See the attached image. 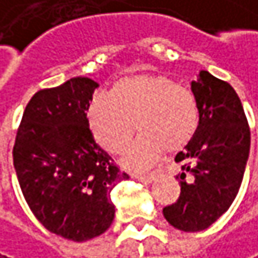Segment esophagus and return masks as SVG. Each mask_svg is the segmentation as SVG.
<instances>
[{"instance_id": "34e87169", "label": "esophagus", "mask_w": 258, "mask_h": 258, "mask_svg": "<svg viewBox=\"0 0 258 258\" xmlns=\"http://www.w3.org/2000/svg\"><path fill=\"white\" fill-rule=\"evenodd\" d=\"M134 178H136V180H139V181H142V183H152L153 180H155V174H146V176L136 174Z\"/></svg>"}]
</instances>
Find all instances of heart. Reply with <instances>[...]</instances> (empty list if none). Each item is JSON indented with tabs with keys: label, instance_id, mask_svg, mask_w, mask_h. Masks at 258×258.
Segmentation results:
<instances>
[{
	"label": "heart",
	"instance_id": "1",
	"mask_svg": "<svg viewBox=\"0 0 258 258\" xmlns=\"http://www.w3.org/2000/svg\"><path fill=\"white\" fill-rule=\"evenodd\" d=\"M87 119L97 143L121 153L136 122L142 134L133 142L122 165L136 173L153 167L165 149L177 151L195 136L199 122L195 96L162 75H133L115 82L107 94H94Z\"/></svg>",
	"mask_w": 258,
	"mask_h": 258
}]
</instances>
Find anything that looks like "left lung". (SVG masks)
<instances>
[{
	"label": "left lung",
	"instance_id": "1",
	"mask_svg": "<svg viewBox=\"0 0 258 258\" xmlns=\"http://www.w3.org/2000/svg\"><path fill=\"white\" fill-rule=\"evenodd\" d=\"M199 112L198 128L174 161L181 192L162 210L183 232L210 227L229 210L241 187L249 156V127L242 103L227 82L201 71L190 82Z\"/></svg>",
	"mask_w": 258,
	"mask_h": 258
}]
</instances>
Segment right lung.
<instances>
[{"label":"right lung","mask_w":258,"mask_h":258,"mask_svg":"<svg viewBox=\"0 0 258 258\" xmlns=\"http://www.w3.org/2000/svg\"><path fill=\"white\" fill-rule=\"evenodd\" d=\"M97 87L77 77L35 93L13 148L14 170L31 211L47 230L75 242L110 227V190L128 178L88 128L87 106Z\"/></svg>","instance_id":"right-lung-1"}]
</instances>
